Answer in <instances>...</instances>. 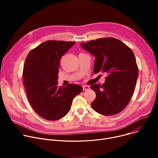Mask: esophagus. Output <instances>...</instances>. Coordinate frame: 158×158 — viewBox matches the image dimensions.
Masks as SVG:
<instances>
[{"mask_svg": "<svg viewBox=\"0 0 158 158\" xmlns=\"http://www.w3.org/2000/svg\"><path fill=\"white\" fill-rule=\"evenodd\" d=\"M82 87L84 91H87V90H89L90 89V87L89 85H83Z\"/></svg>", "mask_w": 158, "mask_h": 158, "instance_id": "1", "label": "esophagus"}]
</instances>
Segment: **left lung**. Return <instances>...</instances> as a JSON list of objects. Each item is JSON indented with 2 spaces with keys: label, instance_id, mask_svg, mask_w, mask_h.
<instances>
[{
  "label": "left lung",
  "instance_id": "8db88e82",
  "mask_svg": "<svg viewBox=\"0 0 158 158\" xmlns=\"http://www.w3.org/2000/svg\"><path fill=\"white\" fill-rule=\"evenodd\" d=\"M95 56L94 73L107 74L102 85L93 84L96 98L92 108L105 116L121 112L129 102L138 77V67L132 51L122 41L106 37L81 44Z\"/></svg>",
  "mask_w": 158,
  "mask_h": 158
}]
</instances>
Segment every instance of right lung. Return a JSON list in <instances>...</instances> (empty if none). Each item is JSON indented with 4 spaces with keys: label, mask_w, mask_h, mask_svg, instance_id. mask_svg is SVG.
Here are the masks:
<instances>
[{
    "label": "right lung",
    "mask_w": 158,
    "mask_h": 158,
    "mask_svg": "<svg viewBox=\"0 0 158 158\" xmlns=\"http://www.w3.org/2000/svg\"><path fill=\"white\" fill-rule=\"evenodd\" d=\"M76 42L47 40L31 50L26 57L22 78L28 101L41 118L56 121L69 111L73 99L82 91L74 84L59 86L61 57Z\"/></svg>",
    "instance_id": "right-lung-1"
}]
</instances>
